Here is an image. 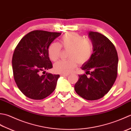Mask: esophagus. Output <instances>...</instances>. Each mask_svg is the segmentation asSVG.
<instances>
[{
  "mask_svg": "<svg viewBox=\"0 0 131 131\" xmlns=\"http://www.w3.org/2000/svg\"><path fill=\"white\" fill-rule=\"evenodd\" d=\"M61 75L63 76V77H68V76L69 75V74H62Z\"/></svg>",
  "mask_w": 131,
  "mask_h": 131,
  "instance_id": "obj_1",
  "label": "esophagus"
}]
</instances>
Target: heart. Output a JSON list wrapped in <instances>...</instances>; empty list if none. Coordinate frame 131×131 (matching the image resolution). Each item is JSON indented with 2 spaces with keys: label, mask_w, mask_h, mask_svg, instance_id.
<instances>
[{
  "label": "heart",
  "mask_w": 131,
  "mask_h": 131,
  "mask_svg": "<svg viewBox=\"0 0 131 131\" xmlns=\"http://www.w3.org/2000/svg\"><path fill=\"white\" fill-rule=\"evenodd\" d=\"M61 47L69 49L68 60L60 61L54 65L55 71L61 74H69L77 68L78 62L83 64L90 60L92 54L91 41L83 39L75 32H68L63 35L60 43H52L48 49V56L52 61H56L60 57Z\"/></svg>",
  "instance_id": "1"
}]
</instances>
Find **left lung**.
Here are the masks:
<instances>
[{
	"label": "left lung",
	"instance_id": "8db88e82",
	"mask_svg": "<svg viewBox=\"0 0 131 131\" xmlns=\"http://www.w3.org/2000/svg\"><path fill=\"white\" fill-rule=\"evenodd\" d=\"M88 37L93 53L81 69L90 77L79 75L74 89L82 98L92 101L102 98L112 87L117 77L118 57L114 45L106 37L93 31L89 32Z\"/></svg>",
	"mask_w": 131,
	"mask_h": 131
}]
</instances>
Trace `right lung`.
Returning a JSON list of instances; mask_svg holds the SVG:
<instances>
[{
    "mask_svg": "<svg viewBox=\"0 0 131 131\" xmlns=\"http://www.w3.org/2000/svg\"><path fill=\"white\" fill-rule=\"evenodd\" d=\"M61 32L34 30L21 39L14 51L12 64L15 81L26 97L42 100L55 90L60 75L46 73L52 68L48 49ZM44 72L45 74H42Z\"/></svg>",
    "mask_w": 131,
    "mask_h": 131,
    "instance_id": "add662e5",
    "label": "right lung"
}]
</instances>
